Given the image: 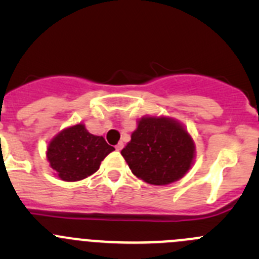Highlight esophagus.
I'll use <instances>...</instances> for the list:
<instances>
[{"instance_id": "1", "label": "esophagus", "mask_w": 259, "mask_h": 259, "mask_svg": "<svg viewBox=\"0 0 259 259\" xmlns=\"http://www.w3.org/2000/svg\"><path fill=\"white\" fill-rule=\"evenodd\" d=\"M122 148H124V143H122V142H120L119 144H117L116 146H115V149H116L117 151H120V150H121Z\"/></svg>"}]
</instances>
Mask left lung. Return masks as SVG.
I'll use <instances>...</instances> for the list:
<instances>
[{"instance_id": "obj_1", "label": "left lung", "mask_w": 259, "mask_h": 259, "mask_svg": "<svg viewBox=\"0 0 259 259\" xmlns=\"http://www.w3.org/2000/svg\"><path fill=\"white\" fill-rule=\"evenodd\" d=\"M192 137L170 117H142L132 140L121 150L133 174L154 185H166L184 177L194 159Z\"/></svg>"}]
</instances>
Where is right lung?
I'll list each match as a JSON object with an SVG mask.
<instances>
[{
	"instance_id": "obj_1",
	"label": "right lung",
	"mask_w": 259,
	"mask_h": 259,
	"mask_svg": "<svg viewBox=\"0 0 259 259\" xmlns=\"http://www.w3.org/2000/svg\"><path fill=\"white\" fill-rule=\"evenodd\" d=\"M113 150L114 146L103 137L90 134L85 125L77 124L62 130L50 142L48 160L60 179L77 182L95 173Z\"/></svg>"
}]
</instances>
